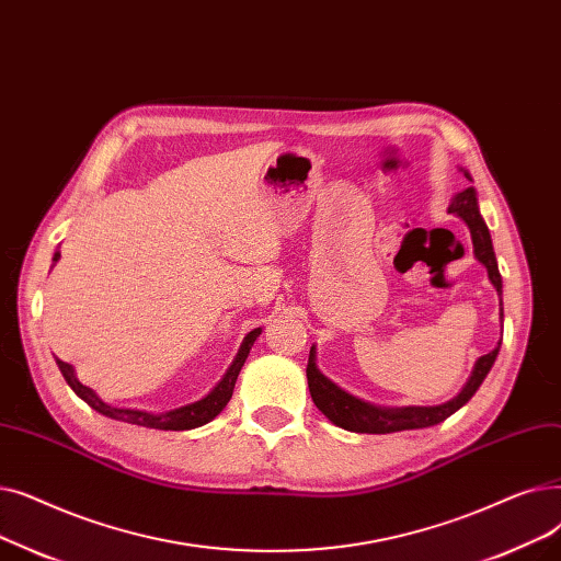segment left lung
<instances>
[{
  "instance_id": "8db88e82",
  "label": "left lung",
  "mask_w": 561,
  "mask_h": 561,
  "mask_svg": "<svg viewBox=\"0 0 561 561\" xmlns=\"http://www.w3.org/2000/svg\"><path fill=\"white\" fill-rule=\"evenodd\" d=\"M463 173L470 180V173L468 171H463ZM449 211L451 215L461 217L466 221V226L470 228L474 257L486 266L489 280L493 283L497 297H502V276L497 272V260L493 253L491 232H489L482 215H479L474 186H468V190L459 192L455 198H451ZM500 306H502V299H500ZM500 317H504L502 310H500ZM500 344L502 342H497L493 352L484 354L474 363V369H472L468 383L455 399H449V402L438 404V407H402V409L375 407V404L363 402V399L337 388L331 379H327L322 371L317 369L314 346H312L310 356H308V367H306L310 397L319 411H322L335 426H342V430H346V432L392 434V432H407V430H424V426H434V424L447 420L451 413H457L463 404L470 402V397L477 392L479 386H482V381L491 371V367L497 358V352H500Z\"/></svg>"
}]
</instances>
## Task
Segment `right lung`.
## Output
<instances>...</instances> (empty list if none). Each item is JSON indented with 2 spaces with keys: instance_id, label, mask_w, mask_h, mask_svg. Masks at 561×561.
Segmentation results:
<instances>
[{
  "instance_id": "1",
  "label": "right lung",
  "mask_w": 561,
  "mask_h": 561,
  "mask_svg": "<svg viewBox=\"0 0 561 561\" xmlns=\"http://www.w3.org/2000/svg\"><path fill=\"white\" fill-rule=\"evenodd\" d=\"M61 253L57 251L55 257L51 260H59ZM262 329H253L242 346H239V352L232 360V365L228 367V371L224 375V379L211 388L209 394H205L203 399H198V402L194 404H186V407H180V409H173V411H164V413H148V411H137V409H118V407H112L102 402V399L84 383H79V379L75 377V369L72 365L64 363L57 358V365L61 369L64 379L68 381V386L77 392V397H82L84 402L95 409L98 413L112 417V420H123V422H129V424H139V426H148V430H164V432H184V430H196V426H203L207 424L209 420H215L224 409L226 404L230 402L232 397V390H234V381L239 377V371H242L247 358H249V352L253 342L260 337Z\"/></svg>"
}]
</instances>
